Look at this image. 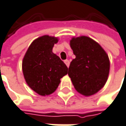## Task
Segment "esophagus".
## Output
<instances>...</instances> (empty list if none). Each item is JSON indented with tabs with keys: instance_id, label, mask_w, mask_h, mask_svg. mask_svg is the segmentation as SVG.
Segmentation results:
<instances>
[{
	"instance_id": "obj_1",
	"label": "esophagus",
	"mask_w": 126,
	"mask_h": 126,
	"mask_svg": "<svg viewBox=\"0 0 126 126\" xmlns=\"http://www.w3.org/2000/svg\"><path fill=\"white\" fill-rule=\"evenodd\" d=\"M64 63H65V65H67V67H68V68L69 67V65H70V62H69V61H68V60H65V61H64Z\"/></svg>"
}]
</instances>
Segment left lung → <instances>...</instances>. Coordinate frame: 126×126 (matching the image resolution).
<instances>
[{"label": "left lung", "instance_id": "obj_1", "mask_svg": "<svg viewBox=\"0 0 126 126\" xmlns=\"http://www.w3.org/2000/svg\"><path fill=\"white\" fill-rule=\"evenodd\" d=\"M70 45L76 58L71 62L68 74L78 92L91 96L107 81L110 71L108 55L97 42L85 36L74 37Z\"/></svg>", "mask_w": 126, "mask_h": 126}]
</instances>
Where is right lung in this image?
<instances>
[{
  "mask_svg": "<svg viewBox=\"0 0 126 126\" xmlns=\"http://www.w3.org/2000/svg\"><path fill=\"white\" fill-rule=\"evenodd\" d=\"M58 38L45 35L32 42L26 52L22 70L29 86L42 96L53 93L68 74V68L61 58L52 52Z\"/></svg>",
  "mask_w": 126,
  "mask_h": 126,
  "instance_id": "obj_1",
  "label": "right lung"
}]
</instances>
